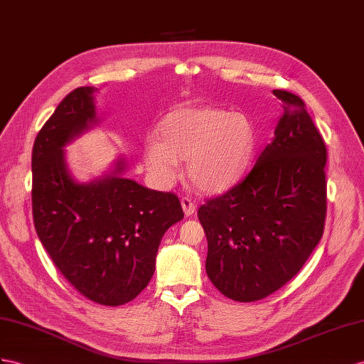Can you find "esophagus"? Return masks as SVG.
<instances>
[{
  "label": "esophagus",
  "mask_w": 364,
  "mask_h": 364,
  "mask_svg": "<svg viewBox=\"0 0 364 364\" xmlns=\"http://www.w3.org/2000/svg\"><path fill=\"white\" fill-rule=\"evenodd\" d=\"M181 208L184 210V215L186 217H191L197 210V206H195V203L189 198V197H183L181 198Z\"/></svg>",
  "instance_id": "1"
}]
</instances>
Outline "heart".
<instances>
[{"label":"heart","instance_id":"heart-1","mask_svg":"<svg viewBox=\"0 0 364 364\" xmlns=\"http://www.w3.org/2000/svg\"><path fill=\"white\" fill-rule=\"evenodd\" d=\"M158 141L146 139L143 163L151 178L169 188L188 160V176L206 193H218L237 183L249 166L257 130L245 114L217 107H176L156 126Z\"/></svg>","mask_w":364,"mask_h":364}]
</instances>
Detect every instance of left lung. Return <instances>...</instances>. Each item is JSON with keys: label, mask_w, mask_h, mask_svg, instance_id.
<instances>
[{"label": "left lung", "mask_w": 364, "mask_h": 364, "mask_svg": "<svg viewBox=\"0 0 364 364\" xmlns=\"http://www.w3.org/2000/svg\"><path fill=\"white\" fill-rule=\"evenodd\" d=\"M274 95L284 112L272 143L243 180L198 209L208 277L241 303L262 300L294 278L324 230V139L300 97Z\"/></svg>", "instance_id": "obj_1"}]
</instances>
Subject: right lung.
<instances>
[{"instance_id": "obj_1", "label": "right lung", "mask_w": 364, "mask_h": 364, "mask_svg": "<svg viewBox=\"0 0 364 364\" xmlns=\"http://www.w3.org/2000/svg\"><path fill=\"white\" fill-rule=\"evenodd\" d=\"M95 90L70 92L36 135L32 213L36 234L64 278L89 300L119 306L151 282L164 232L184 213L175 193L123 178V160L105 178L73 181L63 147L97 121Z\"/></svg>"}]
</instances>
